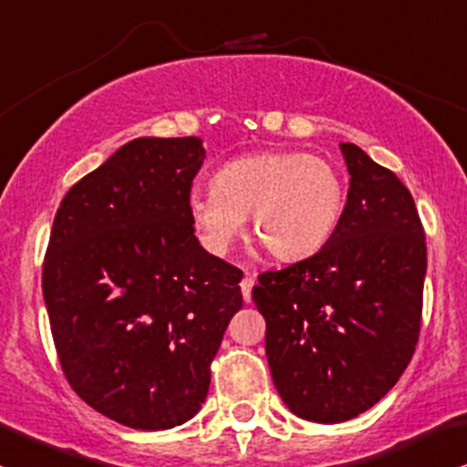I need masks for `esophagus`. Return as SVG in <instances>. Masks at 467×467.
<instances>
[{
	"instance_id": "34e87169",
	"label": "esophagus",
	"mask_w": 467,
	"mask_h": 467,
	"mask_svg": "<svg viewBox=\"0 0 467 467\" xmlns=\"http://www.w3.org/2000/svg\"><path fill=\"white\" fill-rule=\"evenodd\" d=\"M253 284H254V277L250 273H246V277H244L242 284H239V286H242V296L248 304H250V299H253Z\"/></svg>"
}]
</instances>
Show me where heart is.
<instances>
[{"label": "heart", "instance_id": "heart-1", "mask_svg": "<svg viewBox=\"0 0 467 467\" xmlns=\"http://www.w3.org/2000/svg\"><path fill=\"white\" fill-rule=\"evenodd\" d=\"M347 185L336 165L302 151H254L225 161L210 192L188 199L201 244L225 254L248 214L250 230L277 259L316 254L340 228Z\"/></svg>", "mask_w": 467, "mask_h": 467}]
</instances>
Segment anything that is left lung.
<instances>
[{"label": "left lung", "instance_id": "8db88e82", "mask_svg": "<svg viewBox=\"0 0 467 467\" xmlns=\"http://www.w3.org/2000/svg\"><path fill=\"white\" fill-rule=\"evenodd\" d=\"M340 151L351 174L340 228L253 288L275 387L313 423L356 419L399 382L419 342L428 271L410 190L358 145Z\"/></svg>", "mask_w": 467, "mask_h": 467}]
</instances>
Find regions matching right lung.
<instances>
[{
  "instance_id": "1",
  "label": "right lung",
  "mask_w": 467,
  "mask_h": 467,
  "mask_svg": "<svg viewBox=\"0 0 467 467\" xmlns=\"http://www.w3.org/2000/svg\"><path fill=\"white\" fill-rule=\"evenodd\" d=\"M203 159L196 136L134 139L53 219L42 291L60 365L87 405L127 428L192 419L244 304V273L201 246L188 217Z\"/></svg>"
}]
</instances>
